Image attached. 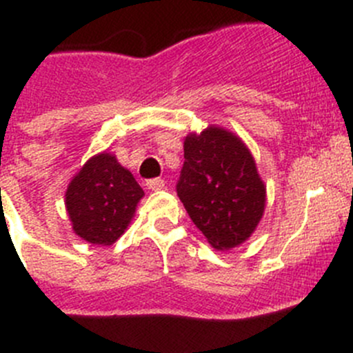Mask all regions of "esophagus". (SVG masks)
Listing matches in <instances>:
<instances>
[{
  "label": "esophagus",
  "instance_id": "34e87169",
  "mask_svg": "<svg viewBox=\"0 0 353 353\" xmlns=\"http://www.w3.org/2000/svg\"><path fill=\"white\" fill-rule=\"evenodd\" d=\"M147 188H148V190H152V191H160V190H163V188H165V181L160 179V177H155V179L147 181Z\"/></svg>",
  "mask_w": 353,
  "mask_h": 353
}]
</instances>
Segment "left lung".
I'll return each mask as SVG.
<instances>
[{
    "instance_id": "8db88e82",
    "label": "left lung",
    "mask_w": 353,
    "mask_h": 353,
    "mask_svg": "<svg viewBox=\"0 0 353 353\" xmlns=\"http://www.w3.org/2000/svg\"><path fill=\"white\" fill-rule=\"evenodd\" d=\"M176 190L194 225L219 251L249 239L265 212L266 188L251 152L219 126L188 134Z\"/></svg>"
}]
</instances>
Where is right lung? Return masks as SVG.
I'll return each mask as SVG.
<instances>
[{
	"label": "right lung",
	"mask_w": 353,
	"mask_h": 353,
	"mask_svg": "<svg viewBox=\"0 0 353 353\" xmlns=\"http://www.w3.org/2000/svg\"><path fill=\"white\" fill-rule=\"evenodd\" d=\"M143 190L112 154L87 160L68 184L65 203L74 234L90 244L110 245L130 225Z\"/></svg>",
	"instance_id": "obj_1"
}]
</instances>
